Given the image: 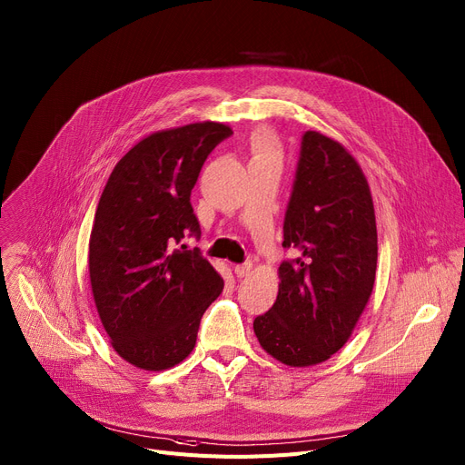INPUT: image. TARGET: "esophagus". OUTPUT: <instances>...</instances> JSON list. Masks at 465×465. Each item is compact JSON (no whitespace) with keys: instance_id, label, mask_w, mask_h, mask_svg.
<instances>
[{"instance_id":"34e87169","label":"esophagus","mask_w":465,"mask_h":465,"mask_svg":"<svg viewBox=\"0 0 465 465\" xmlns=\"http://www.w3.org/2000/svg\"><path fill=\"white\" fill-rule=\"evenodd\" d=\"M251 269H252V263L251 262H244V263H241V265H235V274L239 276V278H242V276H246L251 272Z\"/></svg>"}]
</instances>
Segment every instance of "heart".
<instances>
[{"instance_id":"obj_1","label":"heart","mask_w":465,"mask_h":465,"mask_svg":"<svg viewBox=\"0 0 465 465\" xmlns=\"http://www.w3.org/2000/svg\"><path fill=\"white\" fill-rule=\"evenodd\" d=\"M251 151H252V161L254 159H262V157H269V154H276L274 145H272L269 134H265L263 131H260V133H256L252 136Z\"/></svg>"}]
</instances>
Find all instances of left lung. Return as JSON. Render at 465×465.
<instances>
[{"label":"left lung","instance_id":"8db88e82","mask_svg":"<svg viewBox=\"0 0 465 465\" xmlns=\"http://www.w3.org/2000/svg\"><path fill=\"white\" fill-rule=\"evenodd\" d=\"M278 295L254 320L260 346L278 362L306 368L342 348L370 301L378 265L372 194L353 154L332 138L302 136L284 221Z\"/></svg>","mask_w":465,"mask_h":465}]
</instances>
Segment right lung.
Listing matches in <instances>:
<instances>
[{
    "label": "right lung",
    "instance_id": "add662e5",
    "mask_svg": "<svg viewBox=\"0 0 465 465\" xmlns=\"http://www.w3.org/2000/svg\"><path fill=\"white\" fill-rule=\"evenodd\" d=\"M232 134L202 121L142 138L112 170L89 235V282L114 351L145 372L191 355L200 320L224 281L198 252L191 193L214 145Z\"/></svg>",
    "mask_w": 465,
    "mask_h": 465
}]
</instances>
